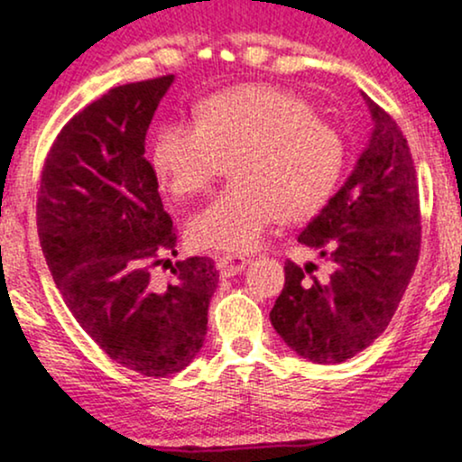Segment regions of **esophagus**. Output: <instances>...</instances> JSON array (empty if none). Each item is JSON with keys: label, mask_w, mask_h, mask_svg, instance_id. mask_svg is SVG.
<instances>
[{"label": "esophagus", "mask_w": 462, "mask_h": 462, "mask_svg": "<svg viewBox=\"0 0 462 462\" xmlns=\"http://www.w3.org/2000/svg\"><path fill=\"white\" fill-rule=\"evenodd\" d=\"M249 261L245 256H236V254H224V256L217 258V267L224 275H236L238 272L245 269V264Z\"/></svg>", "instance_id": "1"}]
</instances>
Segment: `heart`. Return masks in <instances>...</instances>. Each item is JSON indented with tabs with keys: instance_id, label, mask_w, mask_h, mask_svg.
<instances>
[{
	"instance_id": "heart-1",
	"label": "heart",
	"mask_w": 462,
	"mask_h": 462,
	"mask_svg": "<svg viewBox=\"0 0 462 462\" xmlns=\"http://www.w3.org/2000/svg\"><path fill=\"white\" fill-rule=\"evenodd\" d=\"M227 161L235 184L190 219L189 235L206 249L249 252L278 219H306L326 201L343 143L309 104L269 84L217 93L198 121H164L153 139V169L176 198L204 193Z\"/></svg>"
}]
</instances>
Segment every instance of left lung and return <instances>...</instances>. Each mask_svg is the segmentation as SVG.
<instances>
[{"label": "left lung", "instance_id": "1", "mask_svg": "<svg viewBox=\"0 0 462 462\" xmlns=\"http://www.w3.org/2000/svg\"><path fill=\"white\" fill-rule=\"evenodd\" d=\"M374 132L352 176L298 241L330 263H284L269 319L312 363L337 365L369 347L393 319L421 249V210L411 147L386 110L363 93Z\"/></svg>", "mask_w": 462, "mask_h": 462}]
</instances>
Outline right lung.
Masks as SVG:
<instances>
[{"instance_id":"obj_1","label":"right lung","mask_w":462,"mask_h":462,"mask_svg":"<svg viewBox=\"0 0 462 462\" xmlns=\"http://www.w3.org/2000/svg\"><path fill=\"white\" fill-rule=\"evenodd\" d=\"M173 76L110 88L67 121L41 171L36 227L47 267L82 330L150 378L198 356L219 272L206 256L169 263L178 235L145 161V134ZM169 266L167 283L151 269Z\"/></svg>"}]
</instances>
